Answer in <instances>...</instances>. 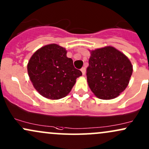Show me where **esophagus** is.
I'll return each instance as SVG.
<instances>
[{
    "label": "esophagus",
    "mask_w": 149,
    "mask_h": 149,
    "mask_svg": "<svg viewBox=\"0 0 149 149\" xmlns=\"http://www.w3.org/2000/svg\"><path fill=\"white\" fill-rule=\"evenodd\" d=\"M81 71L82 72L83 75L86 74V68H85V67H83V68L81 69Z\"/></svg>",
    "instance_id": "esophagus-1"
}]
</instances>
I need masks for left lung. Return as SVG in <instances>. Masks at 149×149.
<instances>
[{"instance_id": "1", "label": "left lung", "mask_w": 149, "mask_h": 149, "mask_svg": "<svg viewBox=\"0 0 149 149\" xmlns=\"http://www.w3.org/2000/svg\"><path fill=\"white\" fill-rule=\"evenodd\" d=\"M87 81L91 91L99 99L118 97L126 89L133 72L128 57L113 47L90 50Z\"/></svg>"}]
</instances>
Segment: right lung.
I'll return each mask as SVG.
<instances>
[{
	"instance_id": "obj_1",
	"label": "right lung",
	"mask_w": 149,
	"mask_h": 149,
	"mask_svg": "<svg viewBox=\"0 0 149 149\" xmlns=\"http://www.w3.org/2000/svg\"><path fill=\"white\" fill-rule=\"evenodd\" d=\"M66 53L63 47L50 44L36 51L29 58L27 63L29 79L36 91L46 98L58 100L66 97L76 78L82 76Z\"/></svg>"
}]
</instances>
